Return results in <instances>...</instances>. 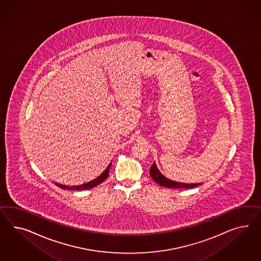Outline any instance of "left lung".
<instances>
[{"label": "left lung", "instance_id": "left-lung-1", "mask_svg": "<svg viewBox=\"0 0 261 261\" xmlns=\"http://www.w3.org/2000/svg\"><path fill=\"white\" fill-rule=\"evenodd\" d=\"M150 176L155 180L156 184H160L161 186L163 187H167V188H194L197 187L200 184H182V182H176L173 181L171 179H168L167 177L162 175V173L156 168L155 162L153 163V165L150 167Z\"/></svg>", "mask_w": 261, "mask_h": 261}]
</instances>
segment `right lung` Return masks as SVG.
<instances>
[{
	"label": "right lung",
	"mask_w": 261,
	"mask_h": 261,
	"mask_svg": "<svg viewBox=\"0 0 261 261\" xmlns=\"http://www.w3.org/2000/svg\"><path fill=\"white\" fill-rule=\"evenodd\" d=\"M110 167H111V163L107 166V168L105 170V172H103L101 175H99L97 178L93 179V180L89 181V182H87V184H82V185H77V186H67V185H63V184H56L58 187H60V188H62V189L77 191L88 190V189H91L93 187H95V186L99 185V184H101L102 181H105V180H106V178H107V176L109 175V169H110Z\"/></svg>",
	"instance_id": "add662e5"
}]
</instances>
